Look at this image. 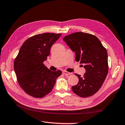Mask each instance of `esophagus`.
<instances>
[{
	"mask_svg": "<svg viewBox=\"0 0 125 125\" xmlns=\"http://www.w3.org/2000/svg\"><path fill=\"white\" fill-rule=\"evenodd\" d=\"M63 73L64 74V75H65V76H68V75H69V74H71L70 73V72H67V71H63Z\"/></svg>",
	"mask_w": 125,
	"mask_h": 125,
	"instance_id": "obj_1",
	"label": "esophagus"
}]
</instances>
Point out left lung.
Here are the masks:
<instances>
[{"label": "left lung", "instance_id": "left-lung-1", "mask_svg": "<svg viewBox=\"0 0 125 125\" xmlns=\"http://www.w3.org/2000/svg\"><path fill=\"white\" fill-rule=\"evenodd\" d=\"M63 40L72 51L75 52V60L83 64L86 70L83 77L76 74L79 82L72 87V91L82 97L95 94L102 86L108 74L109 67L106 49L96 37L82 32L69 34Z\"/></svg>", "mask_w": 125, "mask_h": 125}]
</instances>
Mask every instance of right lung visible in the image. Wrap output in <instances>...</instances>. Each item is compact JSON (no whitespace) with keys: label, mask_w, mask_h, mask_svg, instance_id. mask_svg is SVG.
I'll return each mask as SVG.
<instances>
[{"label":"right lung","mask_w":125,"mask_h":125,"mask_svg":"<svg viewBox=\"0 0 125 125\" xmlns=\"http://www.w3.org/2000/svg\"><path fill=\"white\" fill-rule=\"evenodd\" d=\"M61 34L44 33L31 37L20 49L14 69L21 87L29 95L42 98L49 93L62 71L49 70L43 63L50 54L52 46Z\"/></svg>","instance_id":"right-lung-1"}]
</instances>
